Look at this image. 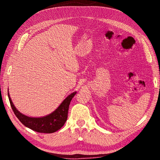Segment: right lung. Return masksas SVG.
<instances>
[{"label":"right lung","mask_w":160,"mask_h":160,"mask_svg":"<svg viewBox=\"0 0 160 160\" xmlns=\"http://www.w3.org/2000/svg\"><path fill=\"white\" fill-rule=\"evenodd\" d=\"M77 92L69 94L61 104L53 112L47 116L41 117H31L20 113L15 107L14 104L10 98L9 91L8 92L10 106L17 118L20 122L28 128L38 132H44V133H52L58 131L66 123L68 118L69 105L72 97L76 94Z\"/></svg>","instance_id":"add662e5"}]
</instances>
